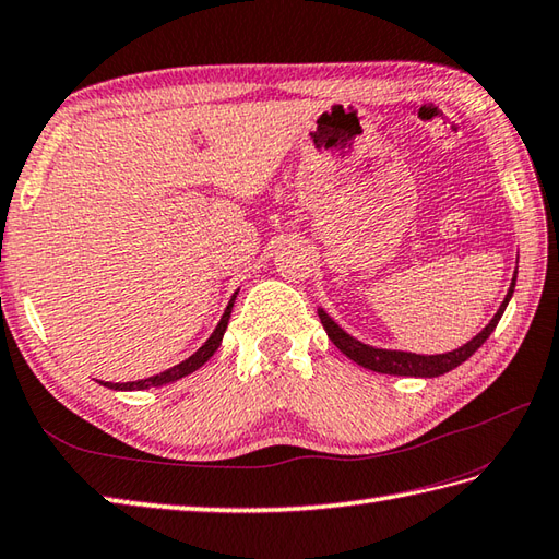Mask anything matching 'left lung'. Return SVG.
<instances>
[{
	"instance_id": "obj_1",
	"label": "left lung",
	"mask_w": 559,
	"mask_h": 559,
	"mask_svg": "<svg viewBox=\"0 0 559 559\" xmlns=\"http://www.w3.org/2000/svg\"><path fill=\"white\" fill-rule=\"evenodd\" d=\"M516 276H519V266L513 271V278H511V286L507 290V298L501 300L499 310L495 312V317L485 324L483 332H477L473 338H469L467 344L453 348V352H445V354H412V352H400V348H380V346H370L358 342L356 336L348 334L346 330H342L330 314H326L324 308H317V314H320V322L324 324V332L326 336L332 338L334 346L342 352L346 358H352L354 364L364 366L368 370H373V373H385V376H407V378H439L448 370L457 368L461 364L473 356L479 346H483L489 334L497 330V324L501 320V314H504L507 305L513 295V288H516Z\"/></svg>"
}]
</instances>
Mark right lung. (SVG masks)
<instances>
[{"label": "right lung", "instance_id": "obj_1", "mask_svg": "<svg viewBox=\"0 0 559 559\" xmlns=\"http://www.w3.org/2000/svg\"><path fill=\"white\" fill-rule=\"evenodd\" d=\"M237 293H239V290L233 293V298H229L227 308H225V312H223V317H221V322H217L213 334L205 338V344L199 348V352L191 354L186 360H181V364H177L174 368L162 370V373L152 376V378H145V380H135V382H102V385H104V388H111V390H120V392H126V390L130 392V390L162 388V385H167V382H174V380H181V378H186V376H191L193 370H199V368L205 364V360H211V356L217 352V348H221L225 330H227V322H229V314H233V305H235Z\"/></svg>", "mask_w": 559, "mask_h": 559}]
</instances>
